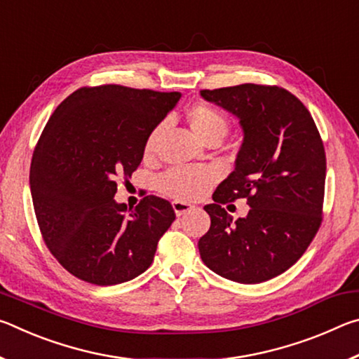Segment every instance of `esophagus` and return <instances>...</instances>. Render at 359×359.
<instances>
[{
    "label": "esophagus",
    "instance_id": "34e87169",
    "mask_svg": "<svg viewBox=\"0 0 359 359\" xmlns=\"http://www.w3.org/2000/svg\"><path fill=\"white\" fill-rule=\"evenodd\" d=\"M172 208H174V210H175V215L182 217V215H185L187 212L193 210L194 205H193V204H188V203H185V201H177V199H175V201L172 203Z\"/></svg>",
    "mask_w": 359,
    "mask_h": 359
}]
</instances>
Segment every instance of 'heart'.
Listing matches in <instances>:
<instances>
[{
    "mask_svg": "<svg viewBox=\"0 0 359 359\" xmlns=\"http://www.w3.org/2000/svg\"><path fill=\"white\" fill-rule=\"evenodd\" d=\"M187 118L191 130L203 142L212 139H222L228 133V118L220 109L205 102H196L187 111ZM160 126L150 133L145 139L144 151L151 155L155 150L156 139L160 135ZM218 174L215 169L205 166H175L161 175L158 180L160 190L177 201H198L201 199L209 188L214 185Z\"/></svg>",
    "mask_w": 359,
    "mask_h": 359,
    "instance_id": "1",
    "label": "heart"
}]
</instances>
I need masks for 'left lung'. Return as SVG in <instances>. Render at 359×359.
<instances>
[{
    "mask_svg": "<svg viewBox=\"0 0 359 359\" xmlns=\"http://www.w3.org/2000/svg\"><path fill=\"white\" fill-rule=\"evenodd\" d=\"M239 118L244 142L234 171L204 205L210 228L198 242L204 264L228 280L261 283L290 269L321 224L326 155L307 107L277 85L201 90ZM245 197L251 210L233 221L222 204Z\"/></svg>",
    "mask_w": 359,
    "mask_h": 359,
    "instance_id": "obj_1",
    "label": "left lung"
}]
</instances>
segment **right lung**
Returning a JSON list of instances; mask_svg holds the SVG:
<instances>
[{"mask_svg": "<svg viewBox=\"0 0 359 359\" xmlns=\"http://www.w3.org/2000/svg\"><path fill=\"white\" fill-rule=\"evenodd\" d=\"M180 93L123 85L83 87L50 115L36 145L29 188L48 250L83 282L107 287L149 269L158 241L175 220L163 198L126 209L117 179L141 165L145 139Z\"/></svg>", "mask_w": 359, "mask_h": 359, "instance_id": "1", "label": "right lung"}]
</instances>
